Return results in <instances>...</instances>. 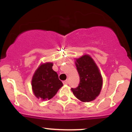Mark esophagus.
<instances>
[{
	"mask_svg": "<svg viewBox=\"0 0 132 132\" xmlns=\"http://www.w3.org/2000/svg\"><path fill=\"white\" fill-rule=\"evenodd\" d=\"M63 83L64 85H67V84H68V80H64V81H63Z\"/></svg>",
	"mask_w": 132,
	"mask_h": 132,
	"instance_id": "1",
	"label": "esophagus"
}]
</instances>
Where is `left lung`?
Segmentation results:
<instances>
[{
    "label": "left lung",
    "instance_id": "obj_1",
    "mask_svg": "<svg viewBox=\"0 0 132 132\" xmlns=\"http://www.w3.org/2000/svg\"><path fill=\"white\" fill-rule=\"evenodd\" d=\"M75 65L80 77L77 88H71L74 95L82 102L94 101L101 93L102 78L98 67L88 55L76 59Z\"/></svg>",
    "mask_w": 132,
    "mask_h": 132
}]
</instances>
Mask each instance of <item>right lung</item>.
I'll return each mask as SVG.
<instances>
[{
	"mask_svg": "<svg viewBox=\"0 0 132 132\" xmlns=\"http://www.w3.org/2000/svg\"><path fill=\"white\" fill-rule=\"evenodd\" d=\"M53 63H46L40 65L31 79L34 94L38 98L50 100L63 86L57 73L52 69Z\"/></svg>",
	"mask_w": 132,
	"mask_h": 132,
	"instance_id": "add662e5",
	"label": "right lung"
}]
</instances>
